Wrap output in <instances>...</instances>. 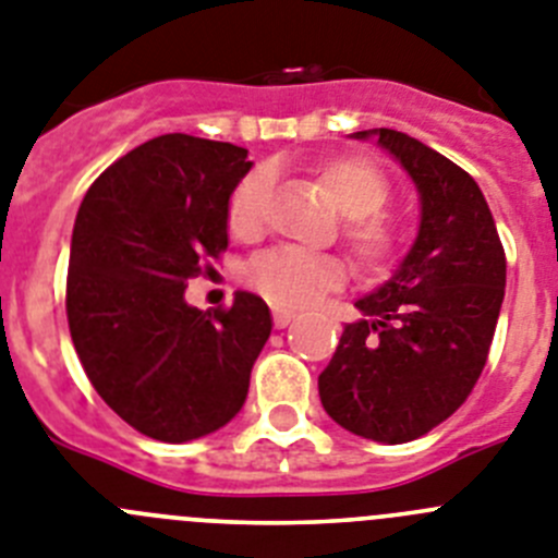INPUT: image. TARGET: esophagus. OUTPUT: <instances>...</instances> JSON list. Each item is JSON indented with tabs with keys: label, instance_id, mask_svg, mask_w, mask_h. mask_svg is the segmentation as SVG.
Returning a JSON list of instances; mask_svg holds the SVG:
<instances>
[{
	"label": "esophagus",
	"instance_id": "34e87169",
	"mask_svg": "<svg viewBox=\"0 0 558 558\" xmlns=\"http://www.w3.org/2000/svg\"><path fill=\"white\" fill-rule=\"evenodd\" d=\"M275 325H278V328H286V325L289 323H294V311H289V308H275Z\"/></svg>",
	"mask_w": 558,
	"mask_h": 558
}]
</instances>
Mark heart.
I'll use <instances>...</instances> for the list:
<instances>
[{
	"instance_id": "b5f03b06",
	"label": "heart",
	"mask_w": 558,
	"mask_h": 558,
	"mask_svg": "<svg viewBox=\"0 0 558 558\" xmlns=\"http://www.w3.org/2000/svg\"><path fill=\"white\" fill-rule=\"evenodd\" d=\"M316 174L330 192L333 203L344 214L341 239L350 255L364 272L380 275L398 260L403 250V225L386 214L389 203V180L373 160L361 155H333L316 167ZM267 172L244 174L230 192L225 222L228 233L239 242H253L264 230L267 219ZM348 278L344 260L336 255L300 253L291 247H278L260 253L250 260L244 280L260 298L280 308H305L323 291L336 289Z\"/></svg>"
}]
</instances>
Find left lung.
<instances>
[{
  "label": "left lung",
  "instance_id": "obj_1",
  "mask_svg": "<svg viewBox=\"0 0 558 558\" xmlns=\"http://www.w3.org/2000/svg\"><path fill=\"white\" fill-rule=\"evenodd\" d=\"M366 138L369 133H355ZM414 178L423 222L395 278L359 300L319 375L341 428L403 445L445 423L478 384L506 289V253L478 183L398 130H375Z\"/></svg>",
  "mask_w": 558,
  "mask_h": 558
}]
</instances>
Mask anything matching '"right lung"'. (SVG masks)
Listing matches in <instances>:
<instances>
[{
  "label": "right lung",
  "mask_w": 558,
  "mask_h": 558,
  "mask_svg": "<svg viewBox=\"0 0 558 558\" xmlns=\"http://www.w3.org/2000/svg\"><path fill=\"white\" fill-rule=\"evenodd\" d=\"M247 149L167 133L110 163L92 183L72 233L66 319L99 398L130 428L189 441L228 425L272 333L267 303L185 305V283L228 250L230 192Z\"/></svg>",
  "instance_id": "1"
}]
</instances>
